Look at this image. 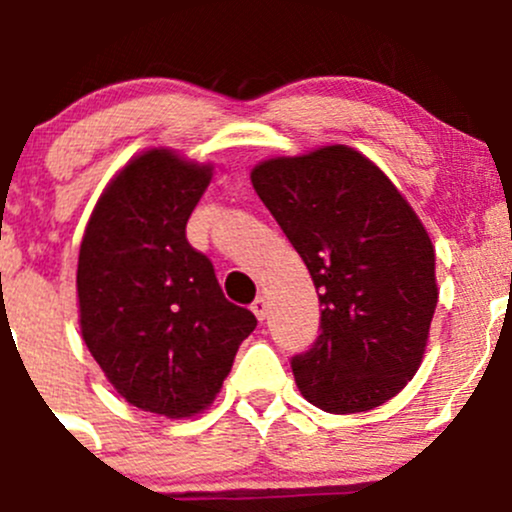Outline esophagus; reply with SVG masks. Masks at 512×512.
<instances>
[{"label":"esophagus","instance_id":"34e87169","mask_svg":"<svg viewBox=\"0 0 512 512\" xmlns=\"http://www.w3.org/2000/svg\"><path fill=\"white\" fill-rule=\"evenodd\" d=\"M252 312H255V317L257 319H260V322H262V319H265L267 317V309H270V304H267V299L265 297H257L255 299V302H252Z\"/></svg>","mask_w":512,"mask_h":512}]
</instances>
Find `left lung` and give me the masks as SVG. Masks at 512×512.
Returning a JSON list of instances; mask_svg holds the SVG:
<instances>
[{
    "instance_id": "obj_1",
    "label": "left lung",
    "mask_w": 512,
    "mask_h": 512,
    "mask_svg": "<svg viewBox=\"0 0 512 512\" xmlns=\"http://www.w3.org/2000/svg\"><path fill=\"white\" fill-rule=\"evenodd\" d=\"M250 178L319 294L317 342L292 356L302 396L329 414L394 399L421 366L438 302L436 255L414 208L349 146L262 160Z\"/></svg>"
}]
</instances>
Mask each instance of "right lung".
I'll use <instances>...</instances> for the list:
<instances>
[{"mask_svg": "<svg viewBox=\"0 0 512 512\" xmlns=\"http://www.w3.org/2000/svg\"><path fill=\"white\" fill-rule=\"evenodd\" d=\"M210 178V165L151 148L108 183L81 240V337L128 404L168 418L213 404L257 327L185 237Z\"/></svg>", "mask_w": 512, "mask_h": 512, "instance_id": "1", "label": "right lung"}]
</instances>
